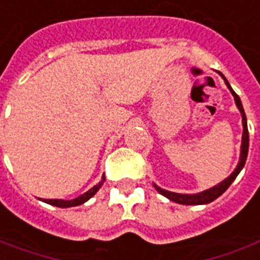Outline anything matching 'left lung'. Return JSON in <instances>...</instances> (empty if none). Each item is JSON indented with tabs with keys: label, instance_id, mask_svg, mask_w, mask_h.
<instances>
[{
	"label": "left lung",
	"instance_id": "obj_1",
	"mask_svg": "<svg viewBox=\"0 0 260 260\" xmlns=\"http://www.w3.org/2000/svg\"><path fill=\"white\" fill-rule=\"evenodd\" d=\"M219 75L223 78L225 81V84L229 88V91L231 93L234 95V100L235 104H236V107L239 109V112H241L242 115V126H243V132H242V144H241V156H239V162H238V165L235 168V171L232 174L229 175L228 178H225L222 182H219L218 185H215V186H212L209 189L202 190V192H198V193H176V192H171V190L167 189H162L159 188L156 183H153V186H155V189L159 192L160 195H164L165 198H168L169 201H172V202H176V204H181V205H206V204H211L212 201H215L216 198H219L225 190L231 186V183L235 181V178L239 175L243 167H245V162H246V158H248V151H249V132H248V122H246V115H245V111H243V107H242V102L241 98L236 95L234 89H232V86L231 84L228 82V79L225 78V75L222 74V72H218Z\"/></svg>",
	"mask_w": 260,
	"mask_h": 260
}]
</instances>
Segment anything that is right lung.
I'll return each instance as SVG.
<instances>
[{"instance_id":"1","label":"right lung","mask_w":260,"mask_h":260,"mask_svg":"<svg viewBox=\"0 0 260 260\" xmlns=\"http://www.w3.org/2000/svg\"><path fill=\"white\" fill-rule=\"evenodd\" d=\"M104 181H105V175H102V178H101V181L96 183V185H93L92 188L89 190H86L85 193H82V195H79L78 198H75V199H71V201H65V199H44V202L45 204L49 205H54V206H58V208H71V206H78V205L85 204L86 201H89L91 198L100 190V188L104 185Z\"/></svg>"}]
</instances>
